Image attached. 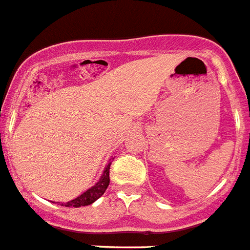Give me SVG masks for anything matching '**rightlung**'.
Here are the masks:
<instances>
[{"instance_id": "right-lung-1", "label": "right lung", "mask_w": 250, "mask_h": 250, "mask_svg": "<svg viewBox=\"0 0 250 250\" xmlns=\"http://www.w3.org/2000/svg\"><path fill=\"white\" fill-rule=\"evenodd\" d=\"M110 164L106 167L105 171H104L103 176L100 178L96 184L94 185L92 188H90L89 190H86L85 193L81 194L80 196H77L76 199L71 200V202L67 203H61V205L63 207H72V208H79V207H85V205H90L95 202V200H98L105 190L109 187L110 183Z\"/></svg>"}]
</instances>
